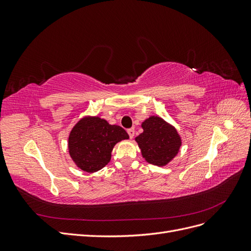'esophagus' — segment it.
<instances>
[{
	"mask_svg": "<svg viewBox=\"0 0 251 251\" xmlns=\"http://www.w3.org/2000/svg\"><path fill=\"white\" fill-rule=\"evenodd\" d=\"M127 134H128V136H130V138H133L134 135H135V130H134V128H128Z\"/></svg>",
	"mask_w": 251,
	"mask_h": 251,
	"instance_id": "obj_1",
	"label": "esophagus"
}]
</instances>
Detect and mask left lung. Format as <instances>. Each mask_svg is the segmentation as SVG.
<instances>
[{"mask_svg":"<svg viewBox=\"0 0 251 251\" xmlns=\"http://www.w3.org/2000/svg\"><path fill=\"white\" fill-rule=\"evenodd\" d=\"M142 128L143 133L136 137V141L143 158L158 166L168 164L181 147L177 131L158 116H151L142 123Z\"/></svg>","mask_w":251,"mask_h":251,"instance_id":"obj_1","label":"left lung"}]
</instances>
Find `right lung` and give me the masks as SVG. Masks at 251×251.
<instances>
[{
	"label": "right lung",
	"mask_w": 251,
	"mask_h": 251,
	"mask_svg": "<svg viewBox=\"0 0 251 251\" xmlns=\"http://www.w3.org/2000/svg\"><path fill=\"white\" fill-rule=\"evenodd\" d=\"M127 138V133L119 126L109 125L100 117H85L72 128L68 146L75 164L94 173L108 164L114 146Z\"/></svg>",
	"instance_id": "add662e5"
}]
</instances>
